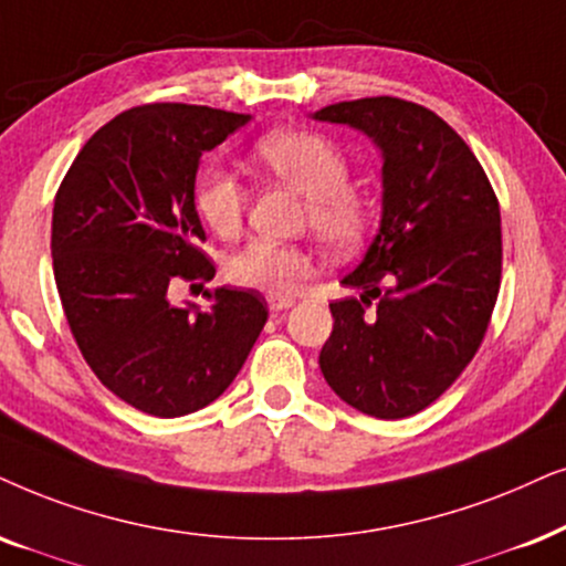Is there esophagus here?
Instances as JSON below:
<instances>
[{
  "label": "esophagus",
  "instance_id": "1",
  "mask_svg": "<svg viewBox=\"0 0 566 566\" xmlns=\"http://www.w3.org/2000/svg\"><path fill=\"white\" fill-rule=\"evenodd\" d=\"M293 304H296V301H293L291 296H268V306H270V312H273V314L291 310Z\"/></svg>",
  "mask_w": 566,
  "mask_h": 566
}]
</instances>
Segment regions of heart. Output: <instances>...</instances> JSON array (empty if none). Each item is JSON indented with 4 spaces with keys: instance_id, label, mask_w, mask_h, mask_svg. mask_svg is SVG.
I'll return each mask as SVG.
<instances>
[{
    "instance_id": "heart-1",
    "label": "heart",
    "mask_w": 566,
    "mask_h": 566,
    "mask_svg": "<svg viewBox=\"0 0 566 566\" xmlns=\"http://www.w3.org/2000/svg\"><path fill=\"white\" fill-rule=\"evenodd\" d=\"M254 158L310 200V226L327 249L348 252L364 239L369 208L364 197L348 187L350 166L335 143L314 132H270L256 139ZM195 208L218 237H233L244 220V185L229 168H205L195 181ZM310 270L312 260L304 249L268 239L249 241L226 262L229 281L270 296L293 291Z\"/></svg>"
}]
</instances>
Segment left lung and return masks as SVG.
I'll return each instance as SVG.
<instances>
[{
    "label": "left lung",
    "instance_id": "obj_1",
    "mask_svg": "<svg viewBox=\"0 0 566 566\" xmlns=\"http://www.w3.org/2000/svg\"><path fill=\"white\" fill-rule=\"evenodd\" d=\"M312 119L364 132L381 156L379 231L346 289L319 369L350 408L406 418L471 364L502 275V218L486 174L458 132L390 95L340 101Z\"/></svg>",
    "mask_w": 566,
    "mask_h": 566
}]
</instances>
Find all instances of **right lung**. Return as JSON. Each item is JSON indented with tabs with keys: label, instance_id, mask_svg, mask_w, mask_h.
<instances>
[{
	"label": "right lung",
	"instance_id": "obj_1",
	"mask_svg": "<svg viewBox=\"0 0 566 566\" xmlns=\"http://www.w3.org/2000/svg\"><path fill=\"white\" fill-rule=\"evenodd\" d=\"M249 119L187 104L129 108L87 139L56 192L51 256L70 329L95 377L143 413L210 406L268 322L256 291H208L210 310L168 298L179 277L216 275L197 249V168Z\"/></svg>",
	"mask_w": 566,
	"mask_h": 566
}]
</instances>
